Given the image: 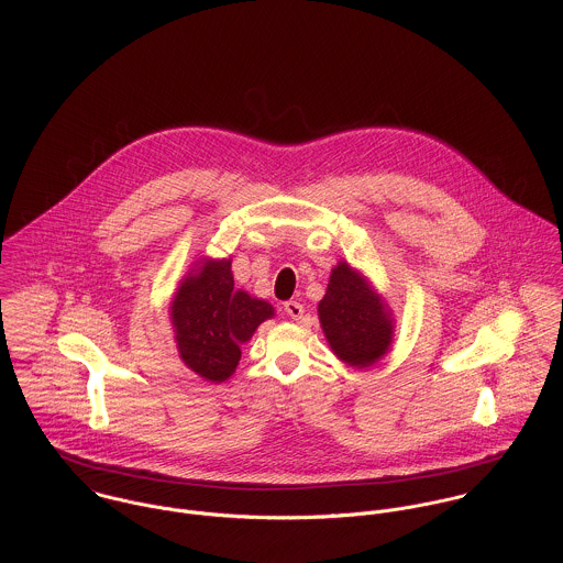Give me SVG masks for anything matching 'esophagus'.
<instances>
[{"mask_svg":"<svg viewBox=\"0 0 563 563\" xmlns=\"http://www.w3.org/2000/svg\"><path fill=\"white\" fill-rule=\"evenodd\" d=\"M284 310H286V314H288L290 319H295V321L303 319V306H301L299 301H286V303H284Z\"/></svg>","mask_w":563,"mask_h":563,"instance_id":"1","label":"esophagus"}]
</instances>
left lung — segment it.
Listing matches in <instances>:
<instances>
[{
    "label": "left lung",
    "instance_id": "obj_1",
    "mask_svg": "<svg viewBox=\"0 0 563 563\" xmlns=\"http://www.w3.org/2000/svg\"><path fill=\"white\" fill-rule=\"evenodd\" d=\"M319 319L331 351L349 366L368 368L393 344V312L368 279L346 262H338L331 271Z\"/></svg>",
    "mask_w": 563,
    "mask_h": 563
}]
</instances>
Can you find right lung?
<instances>
[{
  "label": "right lung",
  "mask_w": 563,
  "mask_h": 563,
  "mask_svg": "<svg viewBox=\"0 0 563 563\" xmlns=\"http://www.w3.org/2000/svg\"><path fill=\"white\" fill-rule=\"evenodd\" d=\"M271 303L234 288L232 260H206L188 273L170 301L181 362L208 382H225L241 360V344L273 319Z\"/></svg>",
  "instance_id": "add662e5"
}]
</instances>
